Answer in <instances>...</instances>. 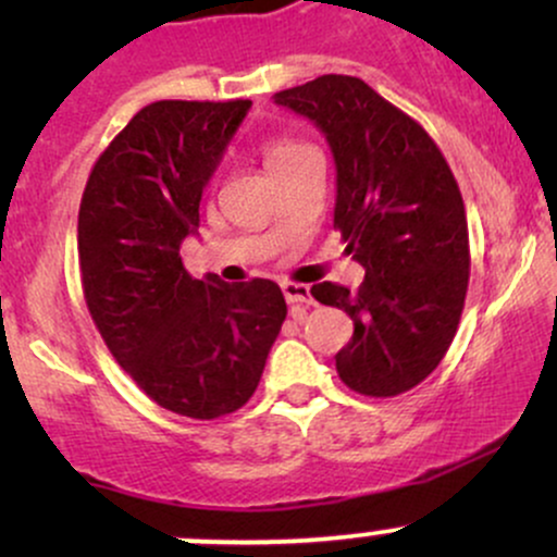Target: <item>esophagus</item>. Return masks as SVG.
<instances>
[{"instance_id":"esophagus-1","label":"esophagus","mask_w":557,"mask_h":557,"mask_svg":"<svg viewBox=\"0 0 557 557\" xmlns=\"http://www.w3.org/2000/svg\"><path fill=\"white\" fill-rule=\"evenodd\" d=\"M283 296L290 306H311L314 298H311V287L300 283H283Z\"/></svg>"}]
</instances>
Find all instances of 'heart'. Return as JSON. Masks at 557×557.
<instances>
[{
  "label": "heart",
  "mask_w": 557,
  "mask_h": 557,
  "mask_svg": "<svg viewBox=\"0 0 557 557\" xmlns=\"http://www.w3.org/2000/svg\"><path fill=\"white\" fill-rule=\"evenodd\" d=\"M306 149H311V146L298 144V140H287V138L272 140V144H267V149H264L267 168H270V172H272L274 168H280V164L290 162L293 157H298L300 151H306Z\"/></svg>",
  "instance_id": "obj_1"
}]
</instances>
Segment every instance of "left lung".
<instances>
[{
  "instance_id": "obj_1",
  "label": "left lung",
  "mask_w": 557,
  "mask_h": 557,
  "mask_svg": "<svg viewBox=\"0 0 557 557\" xmlns=\"http://www.w3.org/2000/svg\"><path fill=\"white\" fill-rule=\"evenodd\" d=\"M327 138L337 172L335 227L367 270L359 290L319 283L311 296L354 319L335 356L341 380L393 398L426 380L456 337L469 287V225L456 177L417 120L350 75L274 94Z\"/></svg>"
}]
</instances>
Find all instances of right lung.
Listing matches in <instances>:
<instances>
[{"label": "right lung", "instance_id": "obj_1", "mask_svg": "<svg viewBox=\"0 0 557 557\" xmlns=\"http://www.w3.org/2000/svg\"><path fill=\"white\" fill-rule=\"evenodd\" d=\"M248 110V99L144 107L96 159L81 198V283L94 324L151 400L190 419L246 406L287 314L272 280H194L181 259Z\"/></svg>", "mask_w": 557, "mask_h": 557}]
</instances>
